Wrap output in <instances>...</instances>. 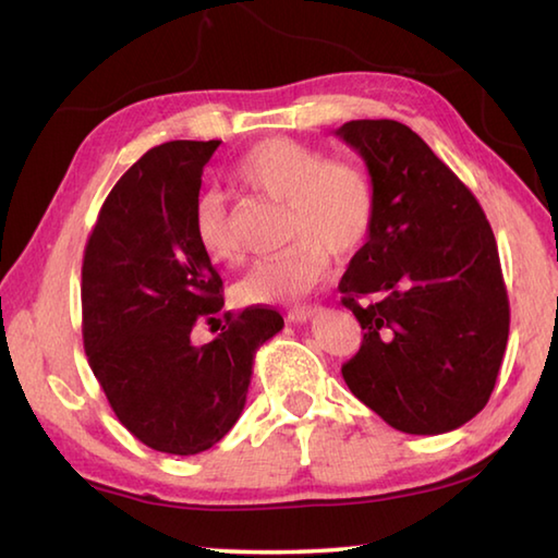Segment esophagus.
Returning <instances> with one entry per match:
<instances>
[{
  "label": "esophagus",
  "mask_w": 558,
  "mask_h": 558,
  "mask_svg": "<svg viewBox=\"0 0 558 558\" xmlns=\"http://www.w3.org/2000/svg\"><path fill=\"white\" fill-rule=\"evenodd\" d=\"M317 314H322V307H317V305H310V307H298V310H292V312H288V322H298V324H302V322H307V319H314L317 317Z\"/></svg>",
  "instance_id": "esophagus-1"
}]
</instances>
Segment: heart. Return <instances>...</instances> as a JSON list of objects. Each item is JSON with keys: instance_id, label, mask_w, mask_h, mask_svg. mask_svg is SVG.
Here are the masks:
<instances>
[{"instance_id": "obj_1", "label": "heart", "mask_w": 558, "mask_h": 558, "mask_svg": "<svg viewBox=\"0 0 558 558\" xmlns=\"http://www.w3.org/2000/svg\"><path fill=\"white\" fill-rule=\"evenodd\" d=\"M234 182L251 197L286 207L282 244L292 246L239 280L234 295L241 305H290L307 298L327 278L329 253L356 251L376 217V192L366 170L292 138H266L248 148L234 168ZM192 234L209 260L225 266L244 260V246L219 192L197 199Z\"/></svg>"}]
</instances>
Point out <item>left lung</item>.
<instances>
[{
  "mask_svg": "<svg viewBox=\"0 0 558 558\" xmlns=\"http://www.w3.org/2000/svg\"><path fill=\"white\" fill-rule=\"evenodd\" d=\"M337 136L366 160L376 192L368 241L339 282L363 329L341 366L349 390L408 434L473 420L498 380L510 302L478 199L392 119H356Z\"/></svg>",
  "mask_w": 558,
  "mask_h": 558,
  "instance_id": "obj_1",
  "label": "left lung"
}]
</instances>
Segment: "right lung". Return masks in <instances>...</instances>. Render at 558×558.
Here are the masks:
<instances>
[{
  "mask_svg": "<svg viewBox=\"0 0 558 558\" xmlns=\"http://www.w3.org/2000/svg\"><path fill=\"white\" fill-rule=\"evenodd\" d=\"M221 141H168L105 199L83 260V341L119 422L146 447L192 456L234 427L253 356L282 329L270 307L225 314L217 339L192 327L225 307L221 278L192 234L202 170Z\"/></svg>",
  "mask_w": 558,
  "mask_h": 558,
  "instance_id": "obj_1",
  "label": "right lung"
}]
</instances>
